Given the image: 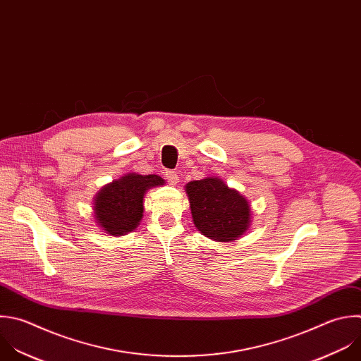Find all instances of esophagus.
I'll return each instance as SVG.
<instances>
[{
    "instance_id": "1",
    "label": "esophagus",
    "mask_w": 361,
    "mask_h": 361,
    "mask_svg": "<svg viewBox=\"0 0 361 361\" xmlns=\"http://www.w3.org/2000/svg\"><path fill=\"white\" fill-rule=\"evenodd\" d=\"M166 180L171 184V185H176L178 183V174L176 171H171V170H167L166 174H164Z\"/></svg>"
}]
</instances>
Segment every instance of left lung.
I'll list each match as a JSON object with an SVG mask.
<instances>
[{
	"instance_id": "left-lung-1",
	"label": "left lung",
	"mask_w": 361,
	"mask_h": 361,
	"mask_svg": "<svg viewBox=\"0 0 361 361\" xmlns=\"http://www.w3.org/2000/svg\"><path fill=\"white\" fill-rule=\"evenodd\" d=\"M194 225L212 241L229 243L251 225V207L239 191L221 178L207 177L185 185Z\"/></svg>"
}]
</instances>
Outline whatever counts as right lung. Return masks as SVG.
Masks as SVG:
<instances>
[{
    "instance_id": "1",
    "label": "right lung",
    "mask_w": 361,
    "mask_h": 361,
    "mask_svg": "<svg viewBox=\"0 0 361 361\" xmlns=\"http://www.w3.org/2000/svg\"><path fill=\"white\" fill-rule=\"evenodd\" d=\"M160 176L129 173L104 185L94 197L93 212L99 226L109 235L132 232L143 218V198L149 188L163 185Z\"/></svg>"
}]
</instances>
